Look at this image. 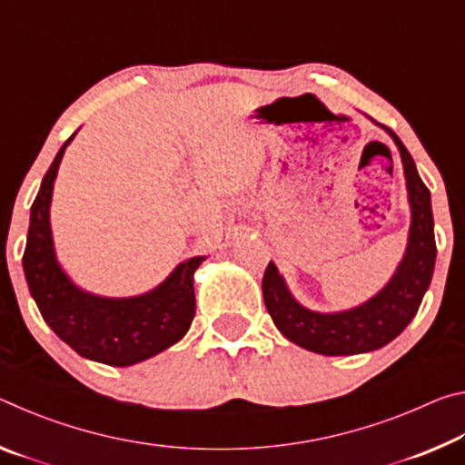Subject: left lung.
I'll return each instance as SVG.
<instances>
[{"label": "left lung", "instance_id": "1", "mask_svg": "<svg viewBox=\"0 0 465 465\" xmlns=\"http://www.w3.org/2000/svg\"><path fill=\"white\" fill-rule=\"evenodd\" d=\"M383 129L390 133L393 143L400 149L408 203L412 211L404 258L388 285L357 308L320 313L295 302L285 285V279L272 262H269L264 271L262 295L274 326L291 342L320 355H359V352L377 351L391 342L416 316L432 279L437 246L435 232H432L435 223H432L430 193L420 180L412 155L408 153L402 141L391 129Z\"/></svg>", "mask_w": 465, "mask_h": 465}]
</instances>
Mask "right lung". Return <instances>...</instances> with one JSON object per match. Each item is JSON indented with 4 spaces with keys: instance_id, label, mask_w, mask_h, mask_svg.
Wrapping results in <instances>:
<instances>
[{
    "instance_id": "right-lung-1",
    "label": "right lung",
    "mask_w": 465,
    "mask_h": 465,
    "mask_svg": "<svg viewBox=\"0 0 465 465\" xmlns=\"http://www.w3.org/2000/svg\"><path fill=\"white\" fill-rule=\"evenodd\" d=\"M61 145L30 209L25 264L30 295L63 342L90 361L113 367L141 363L183 338L194 318V271L204 256L180 262L170 277L137 297H100L74 285L57 262L49 209L65 147Z\"/></svg>"
}]
</instances>
